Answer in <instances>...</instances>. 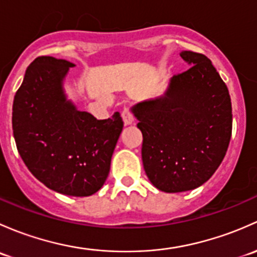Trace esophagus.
<instances>
[{
	"instance_id": "esophagus-1",
	"label": "esophagus",
	"mask_w": 257,
	"mask_h": 257,
	"mask_svg": "<svg viewBox=\"0 0 257 257\" xmlns=\"http://www.w3.org/2000/svg\"><path fill=\"white\" fill-rule=\"evenodd\" d=\"M121 116H122L123 123H125L126 126L132 125V123H134V121H135L134 113L131 112V110H130L128 107H125V109L122 110V112H121Z\"/></svg>"
}]
</instances>
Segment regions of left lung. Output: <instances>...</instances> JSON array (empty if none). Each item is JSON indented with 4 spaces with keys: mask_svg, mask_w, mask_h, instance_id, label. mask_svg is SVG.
<instances>
[{
    "mask_svg": "<svg viewBox=\"0 0 257 257\" xmlns=\"http://www.w3.org/2000/svg\"><path fill=\"white\" fill-rule=\"evenodd\" d=\"M181 57L192 67L171 79L163 96L132 109L148 179L167 193L205 183L225 157L232 130L229 90L210 59L192 50Z\"/></svg>",
    "mask_w": 257,
    "mask_h": 257,
    "instance_id": "8db88e82",
    "label": "left lung"
}]
</instances>
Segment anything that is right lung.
Listing matches in <instances>:
<instances>
[{"mask_svg": "<svg viewBox=\"0 0 257 257\" xmlns=\"http://www.w3.org/2000/svg\"><path fill=\"white\" fill-rule=\"evenodd\" d=\"M71 67L47 55L31 63L13 100V136L25 165L44 186L89 197L109 176L123 122L118 112L96 120L65 100L62 81Z\"/></svg>", "mask_w": 257, "mask_h": 257, "instance_id": "right-lung-1", "label": "right lung"}]
</instances>
